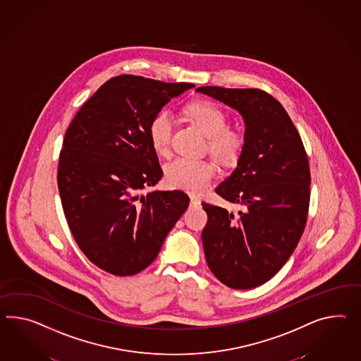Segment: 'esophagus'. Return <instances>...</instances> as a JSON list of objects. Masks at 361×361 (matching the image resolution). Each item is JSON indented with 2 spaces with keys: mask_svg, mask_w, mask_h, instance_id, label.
Instances as JSON below:
<instances>
[{
  "mask_svg": "<svg viewBox=\"0 0 361 361\" xmlns=\"http://www.w3.org/2000/svg\"><path fill=\"white\" fill-rule=\"evenodd\" d=\"M191 205H192V207H200V205H202V200L197 199V197H195V196H191Z\"/></svg>",
  "mask_w": 361,
  "mask_h": 361,
  "instance_id": "esophagus-1",
  "label": "esophagus"
}]
</instances>
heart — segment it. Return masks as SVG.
Returning <instances> with one entry per match:
<instances>
[{
	"label": "heart",
	"mask_w": 361,
	"mask_h": 361,
	"mask_svg": "<svg viewBox=\"0 0 361 361\" xmlns=\"http://www.w3.org/2000/svg\"><path fill=\"white\" fill-rule=\"evenodd\" d=\"M185 114L208 137L209 150L220 161L237 157L243 145L242 135L229 130L226 112L211 101H195L185 109ZM174 121L171 114L161 111L149 124V139L154 150L165 156L171 147ZM216 176V166L209 161L179 157L165 170L169 185L191 194H203Z\"/></svg>",
	"instance_id": "1"
}]
</instances>
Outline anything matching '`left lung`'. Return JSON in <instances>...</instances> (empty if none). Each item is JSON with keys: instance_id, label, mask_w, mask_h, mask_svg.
I'll list each match as a JSON object with an SVG mask.
<instances>
[{"instance_id": "obj_1", "label": "left lung", "mask_w": 361, "mask_h": 361, "mask_svg": "<svg viewBox=\"0 0 361 361\" xmlns=\"http://www.w3.org/2000/svg\"><path fill=\"white\" fill-rule=\"evenodd\" d=\"M240 112L245 123L237 167L216 194L238 204V213L203 204L202 233L213 275L233 289H251L274 278L305 229L310 169L304 144L284 107L259 89H196Z\"/></svg>"}]
</instances>
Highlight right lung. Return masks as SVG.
I'll list each match as a JSON object with an SVG mask.
<instances>
[{
	"label": "right lung",
	"mask_w": 361,
	"mask_h": 361,
	"mask_svg": "<svg viewBox=\"0 0 361 361\" xmlns=\"http://www.w3.org/2000/svg\"><path fill=\"white\" fill-rule=\"evenodd\" d=\"M195 87L141 75L114 77L74 116L60 152L57 185L74 240L95 266L130 276L157 258L185 212L182 191H150L164 176L149 124Z\"/></svg>",
	"instance_id": "1"
}]
</instances>
